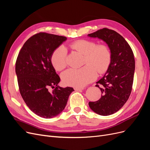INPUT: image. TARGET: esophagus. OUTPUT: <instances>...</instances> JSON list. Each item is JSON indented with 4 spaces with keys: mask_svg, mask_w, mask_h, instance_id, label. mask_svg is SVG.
<instances>
[{
    "mask_svg": "<svg viewBox=\"0 0 150 150\" xmlns=\"http://www.w3.org/2000/svg\"><path fill=\"white\" fill-rule=\"evenodd\" d=\"M74 89L75 91H81V90L84 89V88H78V87H76V88H74Z\"/></svg>",
    "mask_w": 150,
    "mask_h": 150,
    "instance_id": "esophagus-1",
    "label": "esophagus"
}]
</instances>
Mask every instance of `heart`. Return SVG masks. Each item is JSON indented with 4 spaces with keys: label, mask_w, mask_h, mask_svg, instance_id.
Listing matches in <instances>:
<instances>
[{
    "label": "heart",
    "mask_w": 150,
    "mask_h": 150,
    "mask_svg": "<svg viewBox=\"0 0 150 150\" xmlns=\"http://www.w3.org/2000/svg\"><path fill=\"white\" fill-rule=\"evenodd\" d=\"M69 47L72 50L84 55L83 64L80 69H69L62 74L63 83L74 87H84L96 78L98 74L106 72L110 67L111 54L105 44H97L93 40H77L71 42ZM67 51L66 48L61 46L52 54V64L57 71H62L67 66Z\"/></svg>",
    "instance_id": "1"
}]
</instances>
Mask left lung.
<instances>
[{"mask_svg": "<svg viewBox=\"0 0 150 150\" xmlns=\"http://www.w3.org/2000/svg\"><path fill=\"white\" fill-rule=\"evenodd\" d=\"M88 36L102 39L111 54L110 67L96 85L101 91V97L89 102V106L99 115H111L119 111L130 96L135 69L134 54L123 37L113 30L103 28Z\"/></svg>", "mask_w": 150, "mask_h": 150, "instance_id": "1", "label": "left lung"}]
</instances>
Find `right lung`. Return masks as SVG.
<instances>
[{"mask_svg": "<svg viewBox=\"0 0 150 150\" xmlns=\"http://www.w3.org/2000/svg\"><path fill=\"white\" fill-rule=\"evenodd\" d=\"M66 39L64 36L46 33L36 34L24 43L16 60L22 98L32 111L44 118H52L64 110L74 91L57 86L60 78L51 62L54 50Z\"/></svg>", "mask_w": 150, "mask_h": 150, "instance_id": "add662e5", "label": "right lung"}]
</instances>
